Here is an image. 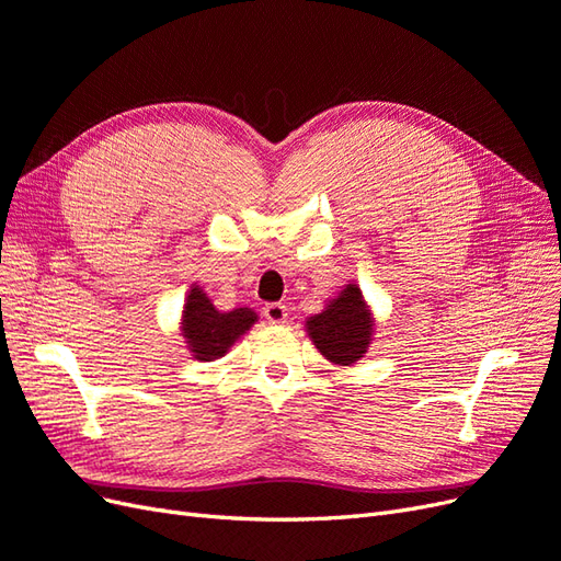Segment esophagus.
I'll use <instances>...</instances> for the list:
<instances>
[{"label": "esophagus", "instance_id": "obj_1", "mask_svg": "<svg viewBox=\"0 0 561 561\" xmlns=\"http://www.w3.org/2000/svg\"><path fill=\"white\" fill-rule=\"evenodd\" d=\"M264 318H266L268 322H274V325H280V322H285V320H287V309H285V304H280V301L266 304V307H264Z\"/></svg>", "mask_w": 561, "mask_h": 561}]
</instances>
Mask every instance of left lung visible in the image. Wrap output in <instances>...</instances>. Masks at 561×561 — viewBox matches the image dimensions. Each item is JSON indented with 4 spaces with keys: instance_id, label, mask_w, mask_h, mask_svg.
Masks as SVG:
<instances>
[{
    "instance_id": "1",
    "label": "left lung",
    "mask_w": 561,
    "mask_h": 561,
    "mask_svg": "<svg viewBox=\"0 0 561 561\" xmlns=\"http://www.w3.org/2000/svg\"><path fill=\"white\" fill-rule=\"evenodd\" d=\"M316 348L336 365H353L363 358L371 336V316L360 287L346 285L330 307L307 320Z\"/></svg>"
}]
</instances>
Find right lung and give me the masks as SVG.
Returning <instances> with one entry per match:
<instances>
[{"label": "right lung", "instance_id": "add662e5", "mask_svg": "<svg viewBox=\"0 0 561 561\" xmlns=\"http://www.w3.org/2000/svg\"><path fill=\"white\" fill-rule=\"evenodd\" d=\"M254 320H257V313L250 309H233L229 313L217 311L201 287H192L184 304L182 332L196 360L210 363L222 358L236 339L254 325Z\"/></svg>", "mask_w": 561, "mask_h": 561}]
</instances>
